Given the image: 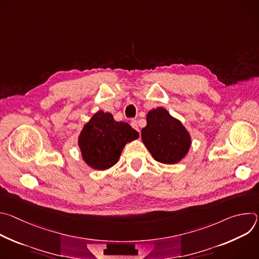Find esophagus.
Instances as JSON below:
<instances>
[{
  "mask_svg": "<svg viewBox=\"0 0 259 259\" xmlns=\"http://www.w3.org/2000/svg\"><path fill=\"white\" fill-rule=\"evenodd\" d=\"M130 124H131V126H132V127H133V128L136 130V131H138V132L140 131V130H139V127H138V124H137V121H136V120H132Z\"/></svg>",
  "mask_w": 259,
  "mask_h": 259,
  "instance_id": "1",
  "label": "esophagus"
}]
</instances>
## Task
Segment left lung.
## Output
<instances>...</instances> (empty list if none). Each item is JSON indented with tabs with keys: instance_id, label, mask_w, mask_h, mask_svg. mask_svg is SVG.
<instances>
[{
	"instance_id": "1",
	"label": "left lung",
	"mask_w": 259,
	"mask_h": 259,
	"mask_svg": "<svg viewBox=\"0 0 259 259\" xmlns=\"http://www.w3.org/2000/svg\"><path fill=\"white\" fill-rule=\"evenodd\" d=\"M141 139L153 158L167 165L180 162L188 155L192 145L188 129L162 106L147 113Z\"/></svg>"
}]
</instances>
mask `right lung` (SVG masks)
Masks as SVG:
<instances>
[{
  "mask_svg": "<svg viewBox=\"0 0 259 259\" xmlns=\"http://www.w3.org/2000/svg\"><path fill=\"white\" fill-rule=\"evenodd\" d=\"M139 137L128 123L115 121L112 114L98 110L79 135L84 162L95 170H106L118 163L124 146Z\"/></svg>",
  "mask_w": 259,
  "mask_h": 259,
  "instance_id": "obj_1",
  "label": "right lung"
}]
</instances>
